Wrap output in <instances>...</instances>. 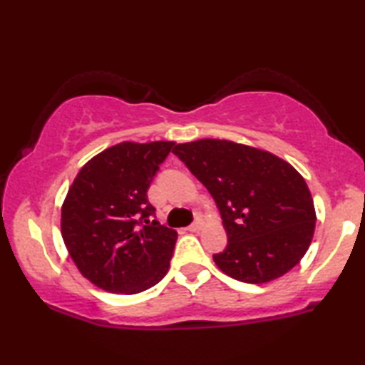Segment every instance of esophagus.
I'll list each match as a JSON object with an SVG mask.
<instances>
[{"label": "esophagus", "mask_w": 365, "mask_h": 365, "mask_svg": "<svg viewBox=\"0 0 365 365\" xmlns=\"http://www.w3.org/2000/svg\"><path fill=\"white\" fill-rule=\"evenodd\" d=\"M201 228H202V224H201L200 220H197V222H195V224H191V225L188 227V232H191V233H197V232L201 230Z\"/></svg>", "instance_id": "34e87169"}]
</instances>
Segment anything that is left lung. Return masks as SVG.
I'll return each instance as SVG.
<instances>
[{
    "label": "left lung",
    "mask_w": 365,
    "mask_h": 365,
    "mask_svg": "<svg viewBox=\"0 0 365 365\" xmlns=\"http://www.w3.org/2000/svg\"><path fill=\"white\" fill-rule=\"evenodd\" d=\"M207 188L227 232L217 267L235 280L265 283L306 255L316 209L304 178L272 153L228 140H197L172 151Z\"/></svg>",
    "instance_id": "obj_1"
}]
</instances>
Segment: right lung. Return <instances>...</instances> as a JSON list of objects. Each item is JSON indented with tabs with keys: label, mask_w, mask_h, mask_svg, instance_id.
Here are the masks:
<instances>
[{
	"label": "right lung",
	"mask_w": 365,
	"mask_h": 365,
	"mask_svg": "<svg viewBox=\"0 0 365 365\" xmlns=\"http://www.w3.org/2000/svg\"><path fill=\"white\" fill-rule=\"evenodd\" d=\"M174 141L123 143L86 163L67 191L61 233L85 279L137 294L168 274L177 232L160 225L146 191Z\"/></svg>",
	"instance_id": "obj_1"
}]
</instances>
